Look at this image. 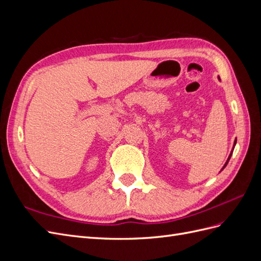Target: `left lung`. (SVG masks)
Masks as SVG:
<instances>
[{"label":"left lung","mask_w":261,"mask_h":261,"mask_svg":"<svg viewBox=\"0 0 261 261\" xmlns=\"http://www.w3.org/2000/svg\"><path fill=\"white\" fill-rule=\"evenodd\" d=\"M235 144H236V140H235V143H234V145H235ZM232 152H233V151H232ZM232 152H231V154H230V156H228V159H227V161H226V162H225V164H224V167H223V168H222V169H224V168H225V167H226V164H227V162H228V160H230V158H231V155H232Z\"/></svg>","instance_id":"8db88e82"}]
</instances>
